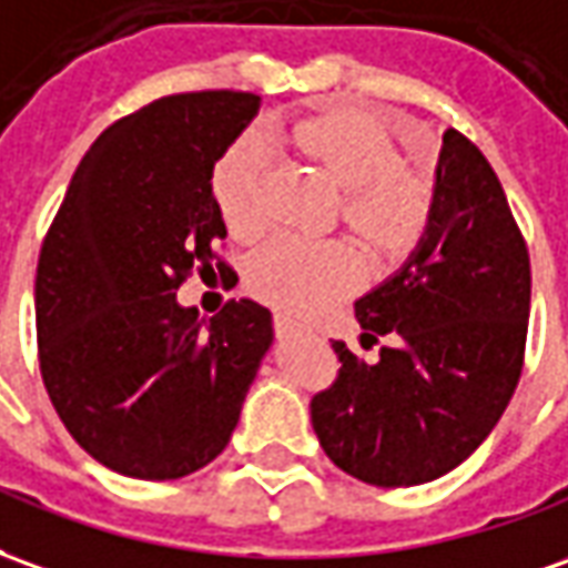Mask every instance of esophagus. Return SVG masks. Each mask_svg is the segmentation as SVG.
Returning a JSON list of instances; mask_svg holds the SVG:
<instances>
[{"mask_svg":"<svg viewBox=\"0 0 568 568\" xmlns=\"http://www.w3.org/2000/svg\"><path fill=\"white\" fill-rule=\"evenodd\" d=\"M275 331L277 336H291L296 334V331H303V324L293 322L291 315H284V312H275Z\"/></svg>","mask_w":568,"mask_h":568,"instance_id":"obj_1","label":"esophagus"}]
</instances>
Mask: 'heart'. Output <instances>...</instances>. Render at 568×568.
Returning <instances> with one entry per match:
<instances>
[{"label": "heart", "instance_id": "b5f03b06", "mask_svg": "<svg viewBox=\"0 0 568 568\" xmlns=\"http://www.w3.org/2000/svg\"><path fill=\"white\" fill-rule=\"evenodd\" d=\"M287 142L343 187V219L381 250H398L424 232L433 187L424 172L402 166L393 132L362 108H327L287 129ZM213 197L225 229L250 241L268 222V172L256 139L219 158ZM358 260L343 241H306L277 234L256 250L246 284L260 300L291 312H312L352 287Z\"/></svg>", "mask_w": 568, "mask_h": 568}]
</instances>
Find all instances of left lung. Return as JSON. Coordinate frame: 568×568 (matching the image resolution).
<instances>
[{
  "label": "left lung",
  "instance_id": "left-lung-1",
  "mask_svg": "<svg viewBox=\"0 0 568 568\" xmlns=\"http://www.w3.org/2000/svg\"><path fill=\"white\" fill-rule=\"evenodd\" d=\"M529 246L483 151L445 132L417 253L355 303L374 365L334 343L336 381L312 398L324 455L367 486L439 479L510 405L529 334Z\"/></svg>",
  "mask_w": 568,
  "mask_h": 568
}]
</instances>
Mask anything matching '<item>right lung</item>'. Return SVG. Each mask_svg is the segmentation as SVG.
<instances>
[{
  "mask_svg": "<svg viewBox=\"0 0 568 568\" xmlns=\"http://www.w3.org/2000/svg\"><path fill=\"white\" fill-rule=\"evenodd\" d=\"M260 111L232 89L179 92L116 120L85 151L37 265L45 393L98 464L182 479L225 452L272 346V312L182 308L187 275L229 272L213 166Z\"/></svg>",
  "mask_w": 568,
  "mask_h": 568,
  "instance_id": "right-lung-1",
  "label": "right lung"
}]
</instances>
